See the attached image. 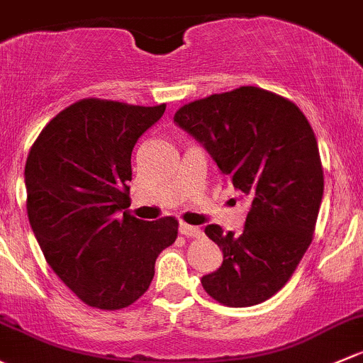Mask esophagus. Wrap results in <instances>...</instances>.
<instances>
[{
    "label": "esophagus",
    "mask_w": 363,
    "mask_h": 363,
    "mask_svg": "<svg viewBox=\"0 0 363 363\" xmlns=\"http://www.w3.org/2000/svg\"><path fill=\"white\" fill-rule=\"evenodd\" d=\"M179 231H181V235L188 236V238H194V236H200L201 235L200 228L189 226V224H186V223L179 224Z\"/></svg>",
    "instance_id": "1"
}]
</instances>
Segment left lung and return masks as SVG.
I'll return each mask as SVG.
<instances>
[{"instance_id": "left-lung-1", "label": "left lung", "mask_w": 363, "mask_h": 363, "mask_svg": "<svg viewBox=\"0 0 363 363\" xmlns=\"http://www.w3.org/2000/svg\"><path fill=\"white\" fill-rule=\"evenodd\" d=\"M174 121L250 205L240 235L205 228L224 261L201 285L231 308L264 303L296 272L322 205L323 170L311 125L294 102L257 86L189 102Z\"/></svg>"}]
</instances>
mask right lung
Segmentation results:
<instances>
[{"label": "right lung", "mask_w": 363, "mask_h": 363, "mask_svg": "<svg viewBox=\"0 0 363 363\" xmlns=\"http://www.w3.org/2000/svg\"><path fill=\"white\" fill-rule=\"evenodd\" d=\"M165 113L83 99L41 130L26 162L28 216L45 259L79 299L121 310L150 289L177 219L143 220L130 207L132 151Z\"/></svg>", "instance_id": "add662e5"}]
</instances>
